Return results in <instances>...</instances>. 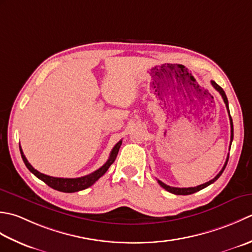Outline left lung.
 Wrapping results in <instances>:
<instances>
[{
	"instance_id": "8db88e82",
	"label": "left lung",
	"mask_w": 252,
	"mask_h": 252,
	"mask_svg": "<svg viewBox=\"0 0 252 252\" xmlns=\"http://www.w3.org/2000/svg\"><path fill=\"white\" fill-rule=\"evenodd\" d=\"M211 84H212V86L214 87V89H215V90H218V91L220 92V94L222 95L223 100H224V103H225V105H226V109H227L228 115H229V122H230V146H232V141H233V138H234V127H233V120H232V117H230V114H229V107H228V100H227V96H226V94H225L224 90H223L222 88H220V87L217 83H215V81H213V80H212V81H211ZM230 146H229V149H230ZM228 158H229V155L227 156L226 162H225L223 168L220 169V172L218 174L217 176H215L213 179H211V181H209L208 183H204V184H202V185H199V186H197V187H189V188L171 187V186H168V185L164 184L163 182L158 181V183L160 184V186H161V187H163L164 189H165V190H167L168 192H171V193H174V194H183V196H186V194H191V193H194V192H197V191H199V190H201V189H203V188H205V187H208L209 185L213 184V183H214L215 181H217V179H218L220 175H222V173L224 172L225 167H226V165H227Z\"/></svg>"
}]
</instances>
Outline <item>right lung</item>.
I'll return each instance as SVG.
<instances>
[{
	"instance_id": "obj_1",
	"label": "right lung",
	"mask_w": 252,
	"mask_h": 252,
	"mask_svg": "<svg viewBox=\"0 0 252 252\" xmlns=\"http://www.w3.org/2000/svg\"><path fill=\"white\" fill-rule=\"evenodd\" d=\"M121 146H122V140L117 142L114 146V148L112 149L109 160H107L105 164H103V165H102L99 169H96V171L89 174V175H86L83 177H77V178L52 177V176H49V175H45V174L40 173L37 171V169H34L32 164L28 162L27 158H26V157L24 156V152L22 150V148H20V146H19V150H20V155H22L25 165L27 166V168L33 174L34 176H37L39 179H41V181L47 184L48 186L55 189V190H59L62 192H76L79 190H84V189L92 186L97 179L104 175L107 169H109V167L113 163H114Z\"/></svg>"
}]
</instances>
